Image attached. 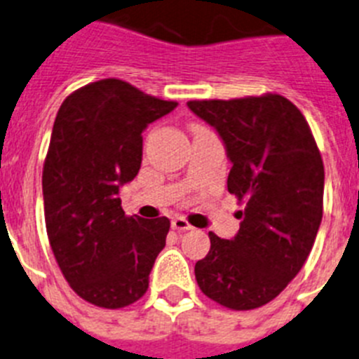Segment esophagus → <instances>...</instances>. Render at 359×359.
Listing matches in <instances>:
<instances>
[{
    "label": "esophagus",
    "mask_w": 359,
    "mask_h": 359,
    "mask_svg": "<svg viewBox=\"0 0 359 359\" xmlns=\"http://www.w3.org/2000/svg\"><path fill=\"white\" fill-rule=\"evenodd\" d=\"M171 227H173L175 231H188L193 226L184 217H173L171 218Z\"/></svg>",
    "instance_id": "obj_1"
}]
</instances>
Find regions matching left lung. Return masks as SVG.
Segmentation results:
<instances>
[{
	"instance_id": "1",
	"label": "left lung",
	"mask_w": 359,
	"mask_h": 359,
	"mask_svg": "<svg viewBox=\"0 0 359 359\" xmlns=\"http://www.w3.org/2000/svg\"><path fill=\"white\" fill-rule=\"evenodd\" d=\"M188 106L222 137L233 164L227 191L244 205L235 238L210 231L195 278L226 309H258L287 287L313 249L323 215L322 155L304 114L280 93Z\"/></svg>"
}]
</instances>
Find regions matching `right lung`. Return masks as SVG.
Returning a JSON list of instances; mask_svg holds the SVG:
<instances>
[{
  "mask_svg": "<svg viewBox=\"0 0 359 359\" xmlns=\"http://www.w3.org/2000/svg\"><path fill=\"white\" fill-rule=\"evenodd\" d=\"M175 106L110 77L72 92L55 117L43 164L46 235L68 285L102 309L142 298L166 245L170 220L124 215L119 186L141 170L142 130Z\"/></svg>",
  "mask_w": 359,
  "mask_h": 359,
  "instance_id": "add662e5",
  "label": "right lung"
}]
</instances>
